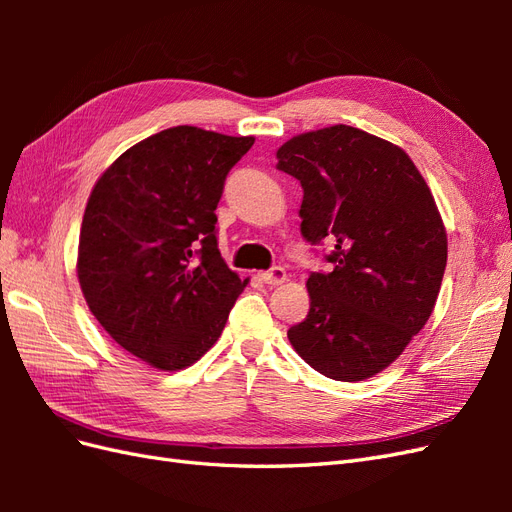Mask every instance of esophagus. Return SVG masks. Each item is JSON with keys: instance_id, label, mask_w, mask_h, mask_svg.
I'll return each instance as SVG.
<instances>
[{"instance_id": "obj_1", "label": "esophagus", "mask_w": 512, "mask_h": 512, "mask_svg": "<svg viewBox=\"0 0 512 512\" xmlns=\"http://www.w3.org/2000/svg\"><path fill=\"white\" fill-rule=\"evenodd\" d=\"M260 280L269 286H280L286 282V271H284V267H273L269 271H262Z\"/></svg>"}]
</instances>
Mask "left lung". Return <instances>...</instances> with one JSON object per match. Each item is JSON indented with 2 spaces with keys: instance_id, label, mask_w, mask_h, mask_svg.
<instances>
[{
  "instance_id": "8db88e82",
  "label": "left lung",
  "mask_w": 512,
  "mask_h": 512,
  "mask_svg": "<svg viewBox=\"0 0 512 512\" xmlns=\"http://www.w3.org/2000/svg\"><path fill=\"white\" fill-rule=\"evenodd\" d=\"M277 170L303 188L301 235L327 239L331 271L307 277L309 312L288 329L292 348L322 376H376L425 327L446 269V230L404 149L359 128L290 138Z\"/></svg>"
}]
</instances>
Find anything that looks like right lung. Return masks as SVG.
Returning <instances> with one entry per match:
<instances>
[{
    "label": "right lung",
    "instance_id": "right-lung-1",
    "mask_svg": "<svg viewBox=\"0 0 512 512\" xmlns=\"http://www.w3.org/2000/svg\"><path fill=\"white\" fill-rule=\"evenodd\" d=\"M252 145V136L168 128L121 153L91 190L81 290L104 331L151 367L196 363L247 286L218 250L215 209Z\"/></svg>",
    "mask_w": 512,
    "mask_h": 512
}]
</instances>
